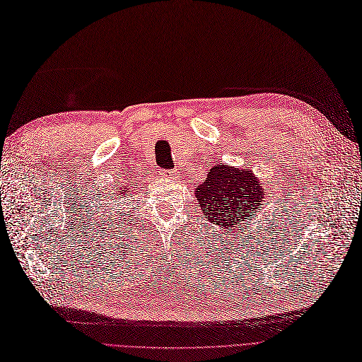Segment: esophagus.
Segmentation results:
<instances>
[{"label":"esophagus","instance_id":"34e87169","mask_svg":"<svg viewBox=\"0 0 362 362\" xmlns=\"http://www.w3.org/2000/svg\"><path fill=\"white\" fill-rule=\"evenodd\" d=\"M180 172L177 169H170V170H165V177L166 178H178Z\"/></svg>","mask_w":362,"mask_h":362}]
</instances>
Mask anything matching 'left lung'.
Here are the masks:
<instances>
[{"label": "left lung", "instance_id": "obj_1", "mask_svg": "<svg viewBox=\"0 0 362 362\" xmlns=\"http://www.w3.org/2000/svg\"><path fill=\"white\" fill-rule=\"evenodd\" d=\"M194 196L208 221L232 229L255 217L264 194L252 170H240L220 163L209 170Z\"/></svg>", "mask_w": 362, "mask_h": 362}]
</instances>
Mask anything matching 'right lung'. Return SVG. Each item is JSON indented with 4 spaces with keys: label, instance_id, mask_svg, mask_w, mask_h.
Wrapping results in <instances>:
<instances>
[{
    "label": "right lung",
    "instance_id": "1",
    "mask_svg": "<svg viewBox=\"0 0 362 362\" xmlns=\"http://www.w3.org/2000/svg\"><path fill=\"white\" fill-rule=\"evenodd\" d=\"M121 192H127V190H122V189H121Z\"/></svg>",
    "mask_w": 362,
    "mask_h": 362
}]
</instances>
